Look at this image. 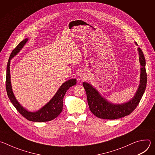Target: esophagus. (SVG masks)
<instances>
[{
    "mask_svg": "<svg viewBox=\"0 0 155 155\" xmlns=\"http://www.w3.org/2000/svg\"><path fill=\"white\" fill-rule=\"evenodd\" d=\"M80 78H81V79L82 80H85V78H86V77H85V74H84V73H82V72L80 74Z\"/></svg>",
    "mask_w": 155,
    "mask_h": 155,
    "instance_id": "34e87169",
    "label": "esophagus"
}]
</instances>
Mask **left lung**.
<instances>
[{"mask_svg": "<svg viewBox=\"0 0 155 155\" xmlns=\"http://www.w3.org/2000/svg\"><path fill=\"white\" fill-rule=\"evenodd\" d=\"M137 46V43L135 42ZM139 54V62L141 65L140 84L137 91L128 102L121 104H115L108 102L102 96L99 91L91 84L83 82V86L86 93L87 103L91 112L97 117L105 120H115L129 115L134 111L140 102L145 92L147 77L145 70V59L142 50L137 48Z\"/></svg>", "mask_w": 155, "mask_h": 155, "instance_id": "8db88e82", "label": "left lung"}]
</instances>
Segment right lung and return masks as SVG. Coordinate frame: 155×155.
Wrapping results in <instances>:
<instances>
[{"instance_id": "add662e5", "label": "right lung", "mask_w": 155, "mask_h": 155, "mask_svg": "<svg viewBox=\"0 0 155 155\" xmlns=\"http://www.w3.org/2000/svg\"><path fill=\"white\" fill-rule=\"evenodd\" d=\"M28 38H26L21 41L18 46L13 50L9 58L7 66V76H6V90L8 97L12 104L18 110V112L28 120L34 122H45L50 121L56 118L62 112L63 107V98L65 94L69 88L76 84L77 80L75 78L69 80L64 82L59 88L56 93L51 98V99L43 107L36 112H29L22 106L16 100L13 90L10 79V61L23 48Z\"/></svg>"}]
</instances>
